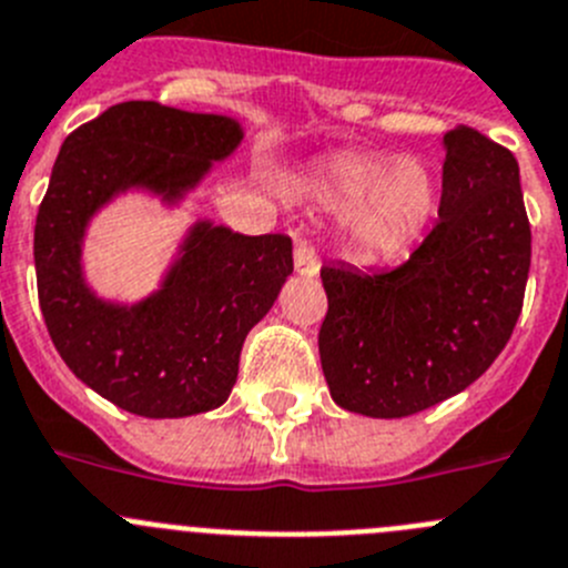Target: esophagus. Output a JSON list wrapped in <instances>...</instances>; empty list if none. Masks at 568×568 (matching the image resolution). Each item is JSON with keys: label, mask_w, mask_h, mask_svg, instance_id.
<instances>
[{"label": "esophagus", "mask_w": 568, "mask_h": 568, "mask_svg": "<svg viewBox=\"0 0 568 568\" xmlns=\"http://www.w3.org/2000/svg\"><path fill=\"white\" fill-rule=\"evenodd\" d=\"M294 272L300 277H316L320 274V257L308 241H296L294 246Z\"/></svg>", "instance_id": "esophagus-1"}]
</instances>
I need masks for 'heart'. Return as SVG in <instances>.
<instances>
[{
  "mask_svg": "<svg viewBox=\"0 0 568 568\" xmlns=\"http://www.w3.org/2000/svg\"><path fill=\"white\" fill-rule=\"evenodd\" d=\"M311 195L344 210V237L362 257H389L420 237L437 206V182L420 159L344 153L311 176Z\"/></svg>",
  "mask_w": 568,
  "mask_h": 568,
  "instance_id": "b5f03b06",
  "label": "heart"
}]
</instances>
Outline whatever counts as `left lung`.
<instances>
[{"label": "left lung", "instance_id": "1", "mask_svg": "<svg viewBox=\"0 0 568 568\" xmlns=\"http://www.w3.org/2000/svg\"><path fill=\"white\" fill-rule=\"evenodd\" d=\"M443 148L439 221L404 266L322 268V373L356 415L409 417L459 395L521 314L532 235L516 156L465 125Z\"/></svg>", "mask_w": 568, "mask_h": 568}]
</instances>
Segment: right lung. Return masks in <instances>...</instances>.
Listing matches in <instances>:
<instances>
[{
	"label": "right lung",
	"instance_id": "1",
	"mask_svg": "<svg viewBox=\"0 0 568 568\" xmlns=\"http://www.w3.org/2000/svg\"><path fill=\"white\" fill-rule=\"evenodd\" d=\"M241 142L235 116L129 100L72 131L58 153L33 237L41 314L63 364L131 415L162 420L226 404L243 338L294 272L291 237L241 235L201 219L159 288L120 302L89 285V224L125 193L173 210Z\"/></svg>",
	"mask_w": 568,
	"mask_h": 568
}]
</instances>
